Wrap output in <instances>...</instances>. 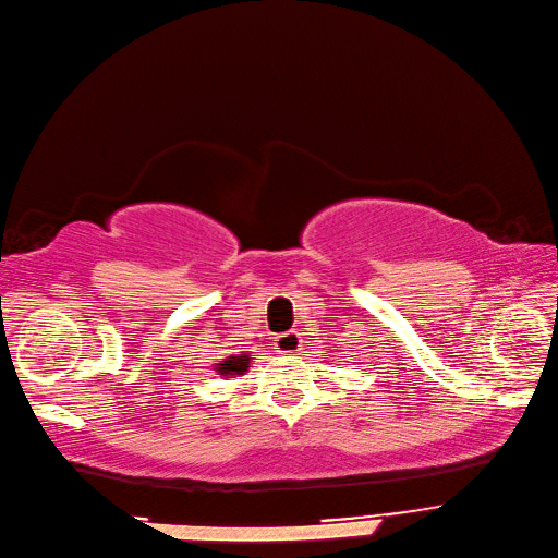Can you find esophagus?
<instances>
[{
  "label": "esophagus",
  "mask_w": 558,
  "mask_h": 558,
  "mask_svg": "<svg viewBox=\"0 0 558 558\" xmlns=\"http://www.w3.org/2000/svg\"><path fill=\"white\" fill-rule=\"evenodd\" d=\"M274 344H276L278 353H296L299 349H302V335H299V332L278 335Z\"/></svg>",
  "instance_id": "esophagus-1"
}]
</instances>
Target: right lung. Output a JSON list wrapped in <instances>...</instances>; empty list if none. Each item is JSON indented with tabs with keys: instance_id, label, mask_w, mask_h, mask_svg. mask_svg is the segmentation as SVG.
<instances>
[{
	"instance_id": "1",
	"label": "right lung",
	"mask_w": 558,
	"mask_h": 558,
	"mask_svg": "<svg viewBox=\"0 0 558 558\" xmlns=\"http://www.w3.org/2000/svg\"><path fill=\"white\" fill-rule=\"evenodd\" d=\"M247 365H250V355L240 353V355H231V359L221 361V373L223 375H245L247 373Z\"/></svg>"
}]
</instances>
